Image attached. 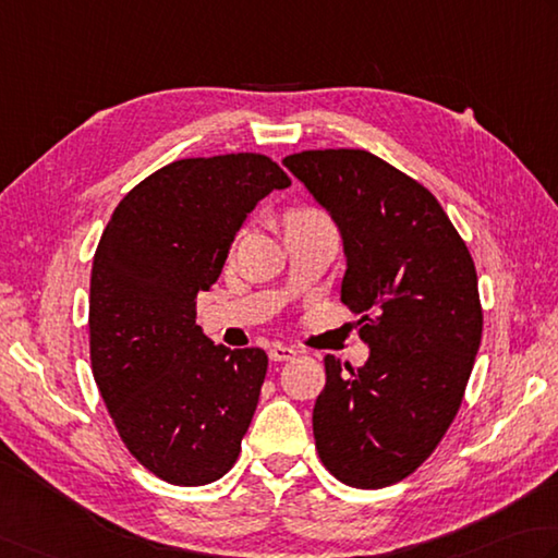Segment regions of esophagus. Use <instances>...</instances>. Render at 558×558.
Returning a JSON list of instances; mask_svg holds the SVG:
<instances>
[{
    "label": "esophagus",
    "mask_w": 558,
    "mask_h": 558,
    "mask_svg": "<svg viewBox=\"0 0 558 558\" xmlns=\"http://www.w3.org/2000/svg\"><path fill=\"white\" fill-rule=\"evenodd\" d=\"M268 355H270V360H276V363H286V360H292L294 355H298V351H294V348H290V345L276 343V345H270Z\"/></svg>",
    "instance_id": "obj_1"
}]
</instances>
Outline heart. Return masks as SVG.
Listing matches in <instances>:
<instances>
[{
  "mask_svg": "<svg viewBox=\"0 0 558 558\" xmlns=\"http://www.w3.org/2000/svg\"><path fill=\"white\" fill-rule=\"evenodd\" d=\"M312 213H316V210H294L292 215H312Z\"/></svg>",
  "mask_w": 558,
  "mask_h": 558,
  "instance_id": "obj_1",
  "label": "heart"
}]
</instances>
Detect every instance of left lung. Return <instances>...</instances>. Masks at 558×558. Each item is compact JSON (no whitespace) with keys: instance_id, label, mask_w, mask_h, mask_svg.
Instances as JSON below:
<instances>
[{"instance_id":"left-lung-1","label":"left lung","mask_w":558,"mask_h":558,"mask_svg":"<svg viewBox=\"0 0 558 558\" xmlns=\"http://www.w3.org/2000/svg\"><path fill=\"white\" fill-rule=\"evenodd\" d=\"M282 163L341 232V302L369 345L357 369L324 357L316 452L338 482L391 486L428 460L460 411L484 329L472 254L428 189L365 149Z\"/></svg>"}]
</instances>
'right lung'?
I'll list each match as a JSON object with an SVG mask.
<instances>
[{
	"instance_id": "obj_1",
	"label": "right lung",
	"mask_w": 558,
	"mask_h": 558,
	"mask_svg": "<svg viewBox=\"0 0 558 558\" xmlns=\"http://www.w3.org/2000/svg\"><path fill=\"white\" fill-rule=\"evenodd\" d=\"M290 179L254 151L179 159L140 181L108 220L92 268V373L130 454L173 486L234 466L268 355L229 351L195 324L239 227Z\"/></svg>"
}]
</instances>
